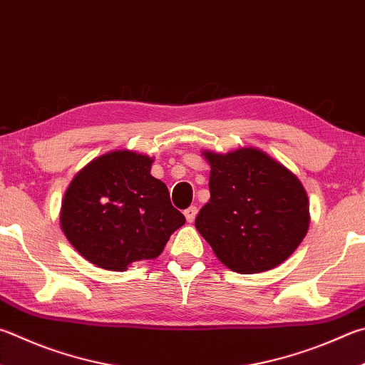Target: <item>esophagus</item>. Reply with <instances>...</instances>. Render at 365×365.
<instances>
[{
	"instance_id": "34e87169",
	"label": "esophagus",
	"mask_w": 365,
	"mask_h": 365,
	"mask_svg": "<svg viewBox=\"0 0 365 365\" xmlns=\"http://www.w3.org/2000/svg\"><path fill=\"white\" fill-rule=\"evenodd\" d=\"M185 214V217H187V222L188 223H191V222H195V218H196V214H197V207L196 205H190V207L183 212Z\"/></svg>"
}]
</instances>
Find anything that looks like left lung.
<instances>
[{
  "label": "left lung",
  "mask_w": 365,
  "mask_h": 365,
  "mask_svg": "<svg viewBox=\"0 0 365 365\" xmlns=\"http://www.w3.org/2000/svg\"><path fill=\"white\" fill-rule=\"evenodd\" d=\"M202 155L210 200L195 225L218 260L241 274L287 260L309 227L308 195L297 175L258 148Z\"/></svg>",
  "instance_id": "left-lung-1"
}]
</instances>
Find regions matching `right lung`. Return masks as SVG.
<instances>
[{
  "instance_id": "add662e5",
  "label": "right lung",
  "mask_w": 365,
  "mask_h": 365,
  "mask_svg": "<svg viewBox=\"0 0 365 365\" xmlns=\"http://www.w3.org/2000/svg\"><path fill=\"white\" fill-rule=\"evenodd\" d=\"M153 158L116 150L92 160L65 191L61 227L86 260L108 271L161 254L185 217L150 174Z\"/></svg>"
}]
</instances>
